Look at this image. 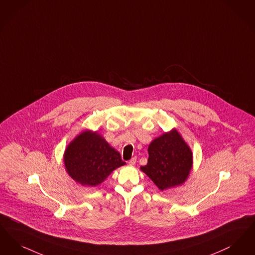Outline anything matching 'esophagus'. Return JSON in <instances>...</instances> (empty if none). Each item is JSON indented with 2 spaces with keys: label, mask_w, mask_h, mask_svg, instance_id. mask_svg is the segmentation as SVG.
<instances>
[{
  "label": "esophagus",
  "mask_w": 255,
  "mask_h": 255,
  "mask_svg": "<svg viewBox=\"0 0 255 255\" xmlns=\"http://www.w3.org/2000/svg\"><path fill=\"white\" fill-rule=\"evenodd\" d=\"M135 163H136V157H133L128 161V165H130V166H134Z\"/></svg>",
  "instance_id": "34e87169"
}]
</instances>
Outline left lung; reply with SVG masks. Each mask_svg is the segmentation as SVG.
<instances>
[{
	"mask_svg": "<svg viewBox=\"0 0 255 255\" xmlns=\"http://www.w3.org/2000/svg\"><path fill=\"white\" fill-rule=\"evenodd\" d=\"M148 160L141 170L160 190L183 184L192 166V152L177 130L164 133L149 144Z\"/></svg>",
	"mask_w": 255,
	"mask_h": 255,
	"instance_id": "1",
	"label": "left lung"
}]
</instances>
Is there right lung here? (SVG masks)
I'll return each mask as SVG.
<instances>
[{
	"label": "right lung",
	"mask_w": 255,
	"mask_h": 255,
	"mask_svg": "<svg viewBox=\"0 0 255 255\" xmlns=\"http://www.w3.org/2000/svg\"><path fill=\"white\" fill-rule=\"evenodd\" d=\"M67 173L83 186L95 187L126 165L118 151L97 132L84 131L68 144L64 156Z\"/></svg>",
	"instance_id": "obj_1"
}]
</instances>
